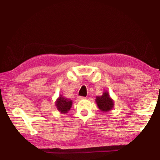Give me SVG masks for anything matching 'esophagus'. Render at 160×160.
<instances>
[{"mask_svg": "<svg viewBox=\"0 0 160 160\" xmlns=\"http://www.w3.org/2000/svg\"><path fill=\"white\" fill-rule=\"evenodd\" d=\"M77 98H78V100H83V99H85V97H82V96H79V97H77Z\"/></svg>", "mask_w": 160, "mask_h": 160, "instance_id": "1", "label": "esophagus"}]
</instances>
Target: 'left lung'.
<instances>
[{
  "mask_svg": "<svg viewBox=\"0 0 160 160\" xmlns=\"http://www.w3.org/2000/svg\"><path fill=\"white\" fill-rule=\"evenodd\" d=\"M96 102L99 109L102 112H108L114 107V100L111 98L108 91L104 90L102 96L96 97Z\"/></svg>",
  "mask_w": 160,
  "mask_h": 160,
  "instance_id": "left-lung-1",
  "label": "left lung"
}]
</instances>
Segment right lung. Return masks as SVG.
I'll return each instance as SVG.
<instances>
[{"label": "right lung", "mask_w": 160, "mask_h": 160, "mask_svg": "<svg viewBox=\"0 0 160 160\" xmlns=\"http://www.w3.org/2000/svg\"><path fill=\"white\" fill-rule=\"evenodd\" d=\"M55 104L58 111L62 114H66L71 109L72 105V101L68 98H66L62 95H60L56 99Z\"/></svg>", "instance_id": "obj_1"}]
</instances>
